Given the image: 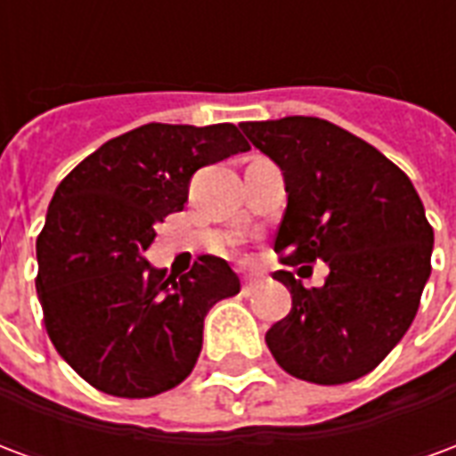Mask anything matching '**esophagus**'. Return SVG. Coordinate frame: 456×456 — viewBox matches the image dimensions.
Returning a JSON list of instances; mask_svg holds the SVG:
<instances>
[{
	"mask_svg": "<svg viewBox=\"0 0 456 456\" xmlns=\"http://www.w3.org/2000/svg\"><path fill=\"white\" fill-rule=\"evenodd\" d=\"M258 286H261V281H258V278H247V281L241 283V296L251 297L258 290Z\"/></svg>",
	"mask_w": 456,
	"mask_h": 456,
	"instance_id": "esophagus-1",
	"label": "esophagus"
}]
</instances>
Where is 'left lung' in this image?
Returning <instances> with one entry per match:
<instances>
[{
  "mask_svg": "<svg viewBox=\"0 0 456 456\" xmlns=\"http://www.w3.org/2000/svg\"><path fill=\"white\" fill-rule=\"evenodd\" d=\"M248 141L286 175L273 248L288 266L325 261L322 288L276 271L293 307L266 332L278 366L337 386L388 356L430 278L432 227L411 178L359 136L317 117L244 121Z\"/></svg>",
  "mask_w": 456,
  "mask_h": 456,
  "instance_id": "8db88e82",
  "label": "left lung"
}]
</instances>
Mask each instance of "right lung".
<instances>
[{
  "mask_svg": "<svg viewBox=\"0 0 456 456\" xmlns=\"http://www.w3.org/2000/svg\"><path fill=\"white\" fill-rule=\"evenodd\" d=\"M248 151L234 124H143L110 139L55 188L36 239V290L51 342L97 391L151 398L175 388L202 349L205 315L239 293L224 258L185 276L143 251L188 202L195 170Z\"/></svg>",
  "mask_w": 456,
  "mask_h": 456,
  "instance_id": "1",
  "label": "right lung"
}]
</instances>
